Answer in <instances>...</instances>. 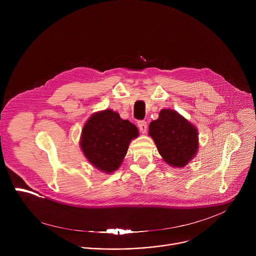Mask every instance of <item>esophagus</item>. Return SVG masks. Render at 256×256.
<instances>
[{"label":"esophagus","mask_w":256,"mask_h":256,"mask_svg":"<svg viewBox=\"0 0 256 256\" xmlns=\"http://www.w3.org/2000/svg\"><path fill=\"white\" fill-rule=\"evenodd\" d=\"M138 126L142 132H146L148 128V124L146 120H140L138 122Z\"/></svg>","instance_id":"obj_1"}]
</instances>
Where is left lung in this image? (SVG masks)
Masks as SVG:
<instances>
[{
	"instance_id": "obj_1",
	"label": "left lung",
	"mask_w": 256,
	"mask_h": 256,
	"mask_svg": "<svg viewBox=\"0 0 256 256\" xmlns=\"http://www.w3.org/2000/svg\"><path fill=\"white\" fill-rule=\"evenodd\" d=\"M149 134L164 161L173 167H184L198 152L196 128L171 109H162L159 118L150 124Z\"/></svg>"
}]
</instances>
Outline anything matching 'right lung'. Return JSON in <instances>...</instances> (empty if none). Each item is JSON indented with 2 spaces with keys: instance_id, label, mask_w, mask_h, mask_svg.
Wrapping results in <instances>:
<instances>
[{
  "instance_id": "add662e5",
  "label": "right lung",
  "mask_w": 256,
  "mask_h": 256,
  "mask_svg": "<svg viewBox=\"0 0 256 256\" xmlns=\"http://www.w3.org/2000/svg\"><path fill=\"white\" fill-rule=\"evenodd\" d=\"M138 136L136 126L112 109L93 114L82 130L81 148L88 161L105 173L116 171L126 155L130 142Z\"/></svg>"
}]
</instances>
